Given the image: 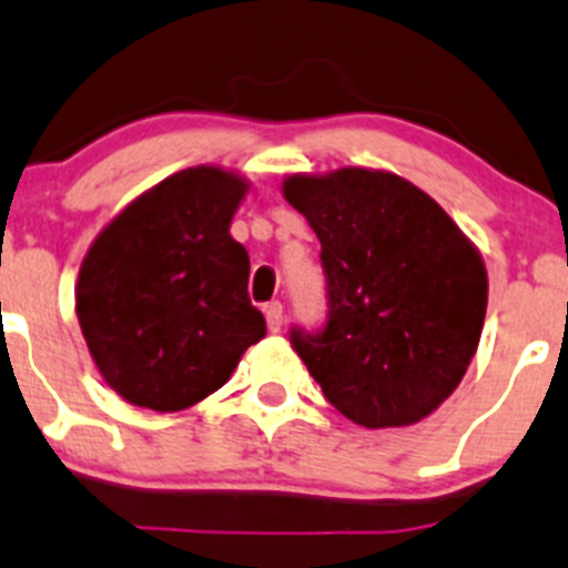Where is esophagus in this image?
I'll use <instances>...</instances> for the list:
<instances>
[{
  "label": "esophagus",
  "mask_w": 568,
  "mask_h": 568,
  "mask_svg": "<svg viewBox=\"0 0 568 568\" xmlns=\"http://www.w3.org/2000/svg\"><path fill=\"white\" fill-rule=\"evenodd\" d=\"M263 311H266L268 329H272V333H280V329H283V305H280V302H268Z\"/></svg>",
  "instance_id": "esophagus-1"
}]
</instances>
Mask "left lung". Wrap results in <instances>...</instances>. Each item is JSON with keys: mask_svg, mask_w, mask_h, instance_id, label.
<instances>
[{"mask_svg": "<svg viewBox=\"0 0 568 568\" xmlns=\"http://www.w3.org/2000/svg\"><path fill=\"white\" fill-rule=\"evenodd\" d=\"M283 196L322 241L329 313L291 344L335 410L407 427L460 385L488 305L480 250L430 194L383 169L291 174Z\"/></svg>", "mask_w": 568, "mask_h": 568, "instance_id": "left-lung-1", "label": "left lung"}]
</instances>
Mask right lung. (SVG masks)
<instances>
[{"instance_id":"add662e5","label":"right lung","mask_w":568,"mask_h":568,"mask_svg":"<svg viewBox=\"0 0 568 568\" xmlns=\"http://www.w3.org/2000/svg\"><path fill=\"white\" fill-rule=\"evenodd\" d=\"M246 191L239 172L183 169L135 196L82 257V338L104 383L130 405H196L266 335L246 294L250 255L230 235Z\"/></svg>"}]
</instances>
